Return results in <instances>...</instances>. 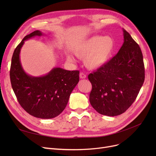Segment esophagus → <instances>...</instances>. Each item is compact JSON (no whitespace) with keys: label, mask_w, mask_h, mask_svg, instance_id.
Returning a JSON list of instances; mask_svg holds the SVG:
<instances>
[{"label":"esophagus","mask_w":156,"mask_h":156,"mask_svg":"<svg viewBox=\"0 0 156 156\" xmlns=\"http://www.w3.org/2000/svg\"><path fill=\"white\" fill-rule=\"evenodd\" d=\"M79 77H80V78H81V79H85L87 77V75L84 74V73L81 72V73H80V74H79Z\"/></svg>","instance_id":"1"}]
</instances>
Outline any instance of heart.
Returning a JSON list of instances; mask_svg holds the SVG:
<instances>
[{
    "label": "heart",
    "mask_w": 156,
    "mask_h": 156,
    "mask_svg": "<svg viewBox=\"0 0 156 156\" xmlns=\"http://www.w3.org/2000/svg\"><path fill=\"white\" fill-rule=\"evenodd\" d=\"M115 48V42L110 36H96L79 44L73 50L77 57L84 59L86 67L96 69L105 65L109 61ZM67 59L73 62L70 55Z\"/></svg>",
    "instance_id": "b5f03b06"
}]
</instances>
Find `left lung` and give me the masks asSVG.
<instances>
[{"label": "left lung", "instance_id": "obj_1", "mask_svg": "<svg viewBox=\"0 0 156 156\" xmlns=\"http://www.w3.org/2000/svg\"><path fill=\"white\" fill-rule=\"evenodd\" d=\"M124 44L114 57L88 75L92 88L89 100L103 115L124 113L134 102L144 81L143 56L139 45L123 29Z\"/></svg>", "mask_w": 156, "mask_h": 156}]
</instances>
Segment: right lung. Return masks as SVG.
Returning a JSON list of instances; mask_svg holds the SVG:
<instances>
[{
  "mask_svg": "<svg viewBox=\"0 0 156 156\" xmlns=\"http://www.w3.org/2000/svg\"><path fill=\"white\" fill-rule=\"evenodd\" d=\"M43 34L35 30L27 35L14 50L10 76L13 90L21 106L30 115L49 119L66 107L71 93L79 81V72L54 68L45 75L33 77L23 69L20 55L25 41Z\"/></svg>",
  "mask_w": 156,
  "mask_h": 156,
  "instance_id": "obj_1",
  "label": "right lung"
}]
</instances>
